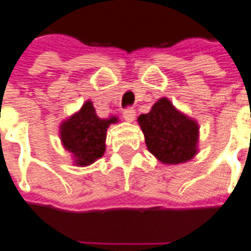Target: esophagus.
I'll use <instances>...</instances> for the list:
<instances>
[{
    "label": "esophagus",
    "mask_w": 251,
    "mask_h": 251,
    "mask_svg": "<svg viewBox=\"0 0 251 251\" xmlns=\"http://www.w3.org/2000/svg\"><path fill=\"white\" fill-rule=\"evenodd\" d=\"M124 118H125L127 122H133L134 118H136V111L133 108H127L124 111Z\"/></svg>",
    "instance_id": "obj_1"
}]
</instances>
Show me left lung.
I'll return each mask as SVG.
<instances>
[{"label": "left lung", "mask_w": 251, "mask_h": 251, "mask_svg": "<svg viewBox=\"0 0 251 251\" xmlns=\"http://www.w3.org/2000/svg\"><path fill=\"white\" fill-rule=\"evenodd\" d=\"M137 122L148 151L163 164L186 163L199 153V122L179 111L167 98H160Z\"/></svg>", "instance_id": "left-lung-1"}]
</instances>
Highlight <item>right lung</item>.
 <instances>
[{
	"label": "right lung",
	"instance_id": "obj_1",
	"mask_svg": "<svg viewBox=\"0 0 251 251\" xmlns=\"http://www.w3.org/2000/svg\"><path fill=\"white\" fill-rule=\"evenodd\" d=\"M120 122L118 117H98L92 101H84L81 108L59 124V138L65 150L72 155L73 164L85 167L106 152L108 126Z\"/></svg>",
	"mask_w": 251,
	"mask_h": 251
}]
</instances>
